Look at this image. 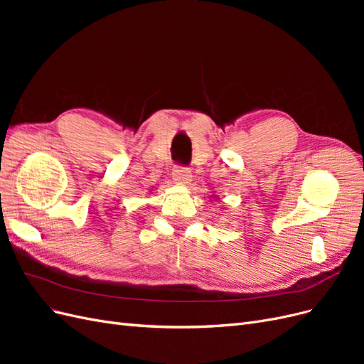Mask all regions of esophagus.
Returning a JSON list of instances; mask_svg holds the SVG:
<instances>
[{
	"instance_id": "34e87169",
	"label": "esophagus",
	"mask_w": 364,
	"mask_h": 364,
	"mask_svg": "<svg viewBox=\"0 0 364 364\" xmlns=\"http://www.w3.org/2000/svg\"><path fill=\"white\" fill-rule=\"evenodd\" d=\"M173 174H174V181L182 182V183H188V181H191V171L188 167H185V165H174L173 168Z\"/></svg>"
}]
</instances>
